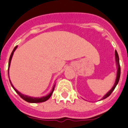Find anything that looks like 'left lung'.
<instances>
[{"label":"left lung","instance_id":"1","mask_svg":"<svg viewBox=\"0 0 128 128\" xmlns=\"http://www.w3.org/2000/svg\"><path fill=\"white\" fill-rule=\"evenodd\" d=\"M115 60H116V66H117V74H116V78L115 82L114 84V86H112V88L110 89L109 92H107L106 95L104 96V97L102 98V100H104V99L107 98V97H109V96L110 95V94L112 93V91L114 90L115 87L116 86L117 84L118 83L119 79H120V62H119V57H118V54L117 53V51H115Z\"/></svg>","mask_w":128,"mask_h":128}]
</instances>
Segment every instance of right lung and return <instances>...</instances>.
<instances>
[{
	"label": "right lung",
	"instance_id": "right-lung-1",
	"mask_svg": "<svg viewBox=\"0 0 128 128\" xmlns=\"http://www.w3.org/2000/svg\"><path fill=\"white\" fill-rule=\"evenodd\" d=\"M17 48H18V46L15 47L14 49V50H13V51L12 52L11 55H10V57L9 63H8V74H9V68H10V63H11L12 58L13 54H14V51H16V49H17ZM10 83H11V85H12V86L13 87V88L14 89L15 91H16V92H17L18 94H19V96H20V97H21L22 99H23L24 101H26V102H29V103H41V102H46V101H47L48 100H49V98L51 97V95H52L53 91H54V86H55V84H54V86H53V88H52V90H51V92H50V93H49L48 95L46 96H44V97H42V98H34V97H30V96H28L24 95V94H21V92H19V91L17 90V89L15 88L14 86H13V84H12L11 80H10Z\"/></svg>",
	"mask_w": 128,
	"mask_h": 128
}]
</instances>
